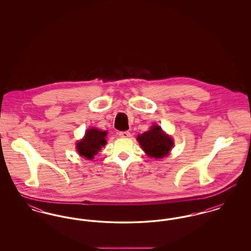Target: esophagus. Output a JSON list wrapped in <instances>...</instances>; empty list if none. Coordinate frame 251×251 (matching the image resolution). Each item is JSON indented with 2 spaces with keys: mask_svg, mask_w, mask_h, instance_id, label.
<instances>
[{
  "mask_svg": "<svg viewBox=\"0 0 251 251\" xmlns=\"http://www.w3.org/2000/svg\"><path fill=\"white\" fill-rule=\"evenodd\" d=\"M120 136L123 138H127V137L131 136V133H130V131H120Z\"/></svg>",
  "mask_w": 251,
  "mask_h": 251,
  "instance_id": "esophagus-1",
  "label": "esophagus"
}]
</instances>
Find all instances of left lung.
Instances as JSON below:
<instances>
[{
    "label": "left lung",
    "mask_w": 251,
    "mask_h": 251,
    "mask_svg": "<svg viewBox=\"0 0 251 251\" xmlns=\"http://www.w3.org/2000/svg\"><path fill=\"white\" fill-rule=\"evenodd\" d=\"M144 151L153 158H163L168 154L173 146V140L166 135L160 126L154 125L151 130L137 136Z\"/></svg>",
    "instance_id": "1"
}]
</instances>
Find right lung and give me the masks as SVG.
Returning <instances> with one entry per match:
<instances>
[{
  "label": "right lung",
  "mask_w": 251,
  "mask_h": 251,
  "mask_svg": "<svg viewBox=\"0 0 251 251\" xmlns=\"http://www.w3.org/2000/svg\"><path fill=\"white\" fill-rule=\"evenodd\" d=\"M106 135L107 131H100L95 128L87 130L84 139L77 143V151L80 155L86 159H93L94 155L106 144Z\"/></svg>",
  "instance_id": "right-lung-1"
}]
</instances>
